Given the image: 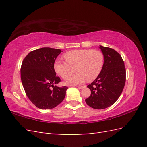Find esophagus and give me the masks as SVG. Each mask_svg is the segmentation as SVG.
Wrapping results in <instances>:
<instances>
[{"instance_id":"1","label":"esophagus","mask_w":147,"mask_h":147,"mask_svg":"<svg viewBox=\"0 0 147 147\" xmlns=\"http://www.w3.org/2000/svg\"><path fill=\"white\" fill-rule=\"evenodd\" d=\"M86 88V86L85 85H83L82 86H78V88H79V89H83V88Z\"/></svg>"}]
</instances>
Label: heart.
Returning a JSON list of instances; mask_svg holds the SVG:
<instances>
[{
    "instance_id": "heart-1",
    "label": "heart",
    "mask_w": 147,
    "mask_h": 147,
    "mask_svg": "<svg viewBox=\"0 0 147 147\" xmlns=\"http://www.w3.org/2000/svg\"><path fill=\"white\" fill-rule=\"evenodd\" d=\"M64 57L66 61H56L54 69L62 78L66 79L76 69L77 73L65 81L67 85H77L86 80L91 82L100 73L104 64V55L96 50L82 49L71 51L65 53Z\"/></svg>"
}]
</instances>
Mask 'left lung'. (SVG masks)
I'll return each instance as SVG.
<instances>
[{"mask_svg": "<svg viewBox=\"0 0 147 147\" xmlns=\"http://www.w3.org/2000/svg\"><path fill=\"white\" fill-rule=\"evenodd\" d=\"M104 55L100 73L87 86L91 95L85 100L87 105L95 109L110 107L119 97L126 82V69L121 55L111 48L99 46Z\"/></svg>", "mask_w": 147, "mask_h": 147, "instance_id": "obj_1", "label": "left lung"}]
</instances>
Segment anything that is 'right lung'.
Returning <instances> with one entry per match:
<instances>
[{
    "label": "right lung",
    "mask_w": 147,
    "mask_h": 147,
    "mask_svg": "<svg viewBox=\"0 0 147 147\" xmlns=\"http://www.w3.org/2000/svg\"><path fill=\"white\" fill-rule=\"evenodd\" d=\"M61 49L43 47L30 52L22 62L21 78L28 97L42 109L55 107L63 101L67 87L57 86L54 62Z\"/></svg>",
    "instance_id": "obj_1"
}]
</instances>
